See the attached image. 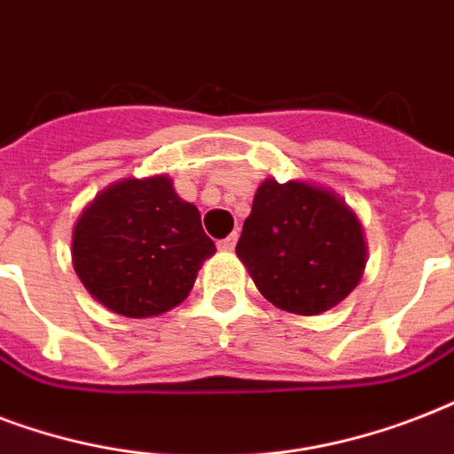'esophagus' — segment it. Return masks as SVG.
<instances>
[{
  "label": "esophagus",
  "mask_w": 454,
  "mask_h": 454,
  "mask_svg": "<svg viewBox=\"0 0 454 454\" xmlns=\"http://www.w3.org/2000/svg\"><path fill=\"white\" fill-rule=\"evenodd\" d=\"M235 242H238V233H231L226 240L219 242V249H221V252H233Z\"/></svg>",
  "instance_id": "obj_1"
}]
</instances>
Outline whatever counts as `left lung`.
<instances>
[{
  "instance_id": "left-lung-1",
  "label": "left lung",
  "mask_w": 454,
  "mask_h": 454,
  "mask_svg": "<svg viewBox=\"0 0 454 454\" xmlns=\"http://www.w3.org/2000/svg\"><path fill=\"white\" fill-rule=\"evenodd\" d=\"M235 254L273 306L320 316L363 278L367 242L344 198L323 185L263 178Z\"/></svg>"
}]
</instances>
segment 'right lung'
Instances as JSON below:
<instances>
[{
	"label": "right lung",
	"instance_id": "1",
	"mask_svg": "<svg viewBox=\"0 0 454 454\" xmlns=\"http://www.w3.org/2000/svg\"><path fill=\"white\" fill-rule=\"evenodd\" d=\"M214 252L198 207L178 198L167 174L110 184L73 228L74 273L96 301L124 317L178 306Z\"/></svg>",
	"mask_w": 454,
	"mask_h": 454
}]
</instances>
